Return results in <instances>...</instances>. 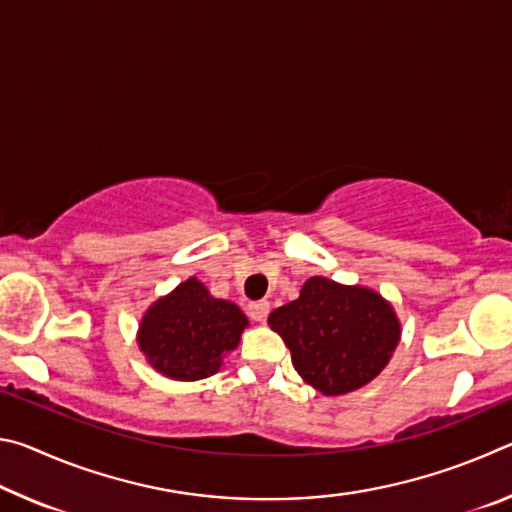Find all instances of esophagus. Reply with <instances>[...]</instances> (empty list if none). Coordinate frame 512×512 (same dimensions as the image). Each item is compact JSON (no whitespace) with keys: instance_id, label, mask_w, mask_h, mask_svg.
Wrapping results in <instances>:
<instances>
[{"instance_id":"esophagus-1","label":"esophagus","mask_w":512,"mask_h":512,"mask_svg":"<svg viewBox=\"0 0 512 512\" xmlns=\"http://www.w3.org/2000/svg\"><path fill=\"white\" fill-rule=\"evenodd\" d=\"M268 309H271V305L266 300H255L248 305V316L253 320H266Z\"/></svg>"}]
</instances>
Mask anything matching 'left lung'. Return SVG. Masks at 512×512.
<instances>
[{
  "label": "left lung",
  "mask_w": 512,
  "mask_h": 512,
  "mask_svg": "<svg viewBox=\"0 0 512 512\" xmlns=\"http://www.w3.org/2000/svg\"><path fill=\"white\" fill-rule=\"evenodd\" d=\"M268 325L287 343L300 377L325 395L366 386L400 341V323L384 298L327 277H309L300 298L275 309Z\"/></svg>",
  "instance_id": "8db88e82"
}]
</instances>
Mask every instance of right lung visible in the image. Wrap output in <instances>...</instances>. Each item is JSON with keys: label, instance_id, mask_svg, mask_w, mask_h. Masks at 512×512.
<instances>
[{"label": "right lung", "instance_id": "obj_1", "mask_svg": "<svg viewBox=\"0 0 512 512\" xmlns=\"http://www.w3.org/2000/svg\"><path fill=\"white\" fill-rule=\"evenodd\" d=\"M246 325L237 305L212 298L196 277H189L146 311L140 348L162 375L194 381L221 368L223 354L237 348Z\"/></svg>", "mask_w": 512, "mask_h": 512}]
</instances>
